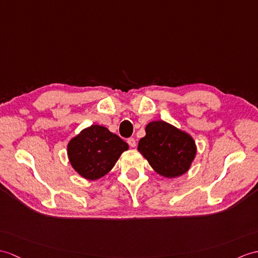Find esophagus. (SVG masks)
<instances>
[{
  "label": "esophagus",
  "mask_w": 258,
  "mask_h": 258,
  "mask_svg": "<svg viewBox=\"0 0 258 258\" xmlns=\"http://www.w3.org/2000/svg\"><path fill=\"white\" fill-rule=\"evenodd\" d=\"M127 143H128V145L131 147H135L136 146V141L133 139V137H130V139H127Z\"/></svg>",
  "instance_id": "34e87169"
}]
</instances>
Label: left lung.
Masks as SVG:
<instances>
[{
  "instance_id": "left-lung-1",
  "label": "left lung",
  "mask_w": 258,
  "mask_h": 258,
  "mask_svg": "<svg viewBox=\"0 0 258 258\" xmlns=\"http://www.w3.org/2000/svg\"><path fill=\"white\" fill-rule=\"evenodd\" d=\"M145 131L137 149L155 171L167 178L188 171L197 151L192 137L164 121L151 122Z\"/></svg>"
}]
</instances>
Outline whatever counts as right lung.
I'll return each instance as SVG.
<instances>
[{
	"mask_svg": "<svg viewBox=\"0 0 258 258\" xmlns=\"http://www.w3.org/2000/svg\"><path fill=\"white\" fill-rule=\"evenodd\" d=\"M128 145L104 126L91 125L68 144L71 166L83 178L95 180L105 176Z\"/></svg>",
	"mask_w": 258,
	"mask_h": 258,
	"instance_id": "1",
	"label": "right lung"
}]
</instances>
